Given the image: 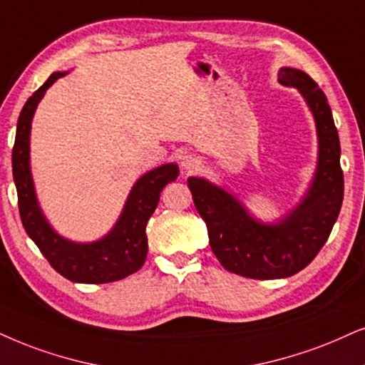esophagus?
I'll list each match as a JSON object with an SVG mask.
<instances>
[{
  "mask_svg": "<svg viewBox=\"0 0 365 365\" xmlns=\"http://www.w3.org/2000/svg\"><path fill=\"white\" fill-rule=\"evenodd\" d=\"M200 160L195 155H185L182 158V167L187 170V172H195V170L200 168Z\"/></svg>",
  "mask_w": 365,
  "mask_h": 365,
  "instance_id": "1",
  "label": "esophagus"
}]
</instances>
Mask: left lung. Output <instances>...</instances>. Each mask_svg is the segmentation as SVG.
Returning <instances> with one entry per match:
<instances>
[{"mask_svg": "<svg viewBox=\"0 0 365 365\" xmlns=\"http://www.w3.org/2000/svg\"><path fill=\"white\" fill-rule=\"evenodd\" d=\"M278 82L302 92L317 124V172L303 200L276 224H264L224 188L205 178L187 180L215 257L230 273L252 279L288 278L310 264L329 239L344 200L339 133L324 91L292 67L279 68Z\"/></svg>", "mask_w": 365, "mask_h": 365, "instance_id": "left-lung-1", "label": "left lung"}]
</instances>
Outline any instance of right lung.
<instances>
[{"label": "right lung", "mask_w": 365, "mask_h": 365, "mask_svg": "<svg viewBox=\"0 0 365 365\" xmlns=\"http://www.w3.org/2000/svg\"><path fill=\"white\" fill-rule=\"evenodd\" d=\"M67 72H55L23 106L16 124L11 163L23 227L50 266L73 283H110L136 273L148 252L146 224L160 202L165 185L175 182L180 170L175 163L145 173L129 192L116 225L94 242H72L55 232L41 212L30 172V129L35 109L45 91Z\"/></svg>", "instance_id": "add662e5"}]
</instances>
